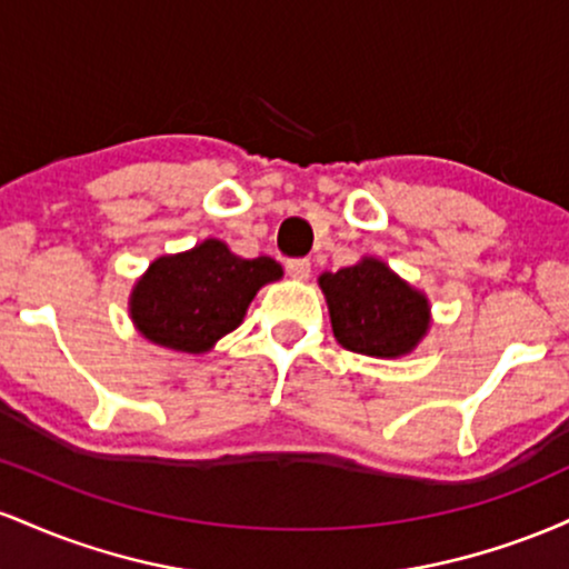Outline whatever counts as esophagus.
<instances>
[{
    "label": "esophagus",
    "instance_id": "esophagus-1",
    "mask_svg": "<svg viewBox=\"0 0 569 569\" xmlns=\"http://www.w3.org/2000/svg\"><path fill=\"white\" fill-rule=\"evenodd\" d=\"M286 272L297 280H307L310 278V259H289L286 262Z\"/></svg>",
    "mask_w": 569,
    "mask_h": 569
}]
</instances>
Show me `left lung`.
I'll return each instance as SVG.
<instances>
[{
    "mask_svg": "<svg viewBox=\"0 0 569 569\" xmlns=\"http://www.w3.org/2000/svg\"><path fill=\"white\" fill-rule=\"evenodd\" d=\"M331 329L342 348L371 358L407 356L428 335L430 305L380 259L363 257L352 267L318 278Z\"/></svg>",
    "mask_w": 569,
    "mask_h": 569,
    "instance_id": "left-lung-1",
    "label": "left lung"
}]
</instances>
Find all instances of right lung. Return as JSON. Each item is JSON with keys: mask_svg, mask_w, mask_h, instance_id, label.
Wrapping results in <instances>:
<instances>
[{"mask_svg": "<svg viewBox=\"0 0 569 569\" xmlns=\"http://www.w3.org/2000/svg\"><path fill=\"white\" fill-rule=\"evenodd\" d=\"M283 278L270 257L243 259L217 238L149 264L130 293V318L149 342L206 352L243 323L264 283Z\"/></svg>", "mask_w": 569, "mask_h": 569, "instance_id": "right-lung-1", "label": "right lung"}]
</instances>
